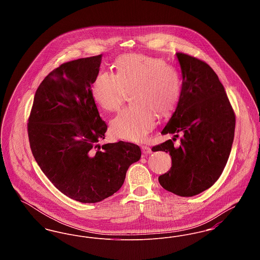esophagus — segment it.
<instances>
[{"label":"esophagus","instance_id":"1","mask_svg":"<svg viewBox=\"0 0 260 260\" xmlns=\"http://www.w3.org/2000/svg\"><path fill=\"white\" fill-rule=\"evenodd\" d=\"M141 149H142V153H143L144 155H148V154H151V153H152V150H151V148H150L149 146H146V145H142V146H141Z\"/></svg>","mask_w":260,"mask_h":260}]
</instances>
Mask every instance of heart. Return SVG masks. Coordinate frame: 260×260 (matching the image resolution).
Returning <instances> with one entry per match:
<instances>
[{"label":"heart","mask_w":260,"mask_h":260,"mask_svg":"<svg viewBox=\"0 0 260 260\" xmlns=\"http://www.w3.org/2000/svg\"><path fill=\"white\" fill-rule=\"evenodd\" d=\"M116 71L95 77L92 96L104 110L116 111L133 89L135 104L119 112L110 125L119 138L142 141L156 124L157 112L168 115L177 106L182 92L180 75L164 59L138 53L120 56Z\"/></svg>","instance_id":"b5f03b06"}]
</instances>
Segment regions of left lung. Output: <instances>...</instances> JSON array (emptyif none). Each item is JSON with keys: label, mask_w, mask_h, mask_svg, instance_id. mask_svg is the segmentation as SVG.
I'll use <instances>...</instances> for the list:
<instances>
[{"label": "left lung", "mask_w": 260, "mask_h": 260, "mask_svg": "<svg viewBox=\"0 0 260 260\" xmlns=\"http://www.w3.org/2000/svg\"><path fill=\"white\" fill-rule=\"evenodd\" d=\"M176 56L182 73V92L176 110L161 131L182 137L153 146L172 157V168L159 176L162 188L181 197L209 189L227 164L235 134L234 110L217 75L210 65L183 52Z\"/></svg>", "instance_id": "8db88e82"}]
</instances>
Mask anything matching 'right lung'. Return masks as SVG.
I'll return each instance as SVG.
<instances>
[{
	"mask_svg": "<svg viewBox=\"0 0 260 260\" xmlns=\"http://www.w3.org/2000/svg\"><path fill=\"white\" fill-rule=\"evenodd\" d=\"M102 54L63 63L38 87L28 119L30 148L39 167L61 193L98 203L116 193L138 145L119 141L102 146L107 124L100 118L91 87Z\"/></svg>",
	"mask_w": 260,
	"mask_h": 260,
	"instance_id": "add662e5",
	"label": "right lung"
}]
</instances>
